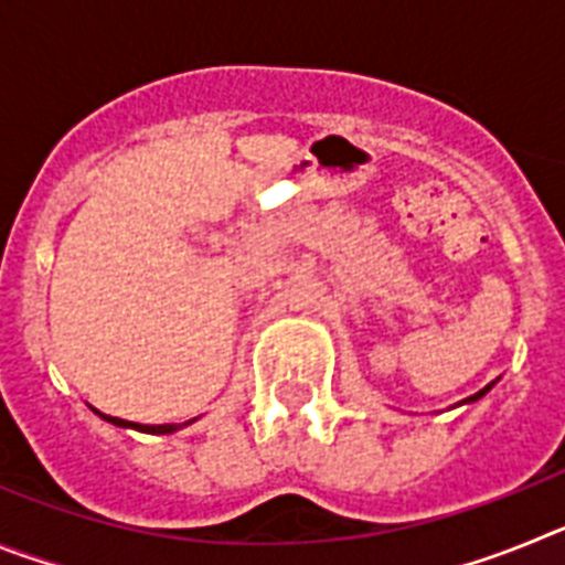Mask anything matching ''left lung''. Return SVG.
<instances>
[{
	"label": "left lung",
	"instance_id": "1",
	"mask_svg": "<svg viewBox=\"0 0 565 565\" xmlns=\"http://www.w3.org/2000/svg\"><path fill=\"white\" fill-rule=\"evenodd\" d=\"M495 382H498V379H495ZM495 382H489L487 387H481V391H478V393H472V396H467V398H463V402H458L456 407H461V404H472V402H478V398H483L489 391H492V387H495Z\"/></svg>",
	"mask_w": 565,
	"mask_h": 565
}]
</instances>
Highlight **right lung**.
Instances as JSON below:
<instances>
[{
  "mask_svg": "<svg viewBox=\"0 0 565 565\" xmlns=\"http://www.w3.org/2000/svg\"><path fill=\"white\" fill-rule=\"evenodd\" d=\"M93 413L102 416L104 422L115 424V427H129V430H138V433H152V436H169V433H178L183 430V427H189L192 422H198V418H189V422L183 424H138V422H124V418H115V416H104V413H98L96 407H93Z\"/></svg>",
  "mask_w": 565,
  "mask_h": 565,
  "instance_id": "obj_1",
  "label": "right lung"
}]
</instances>
